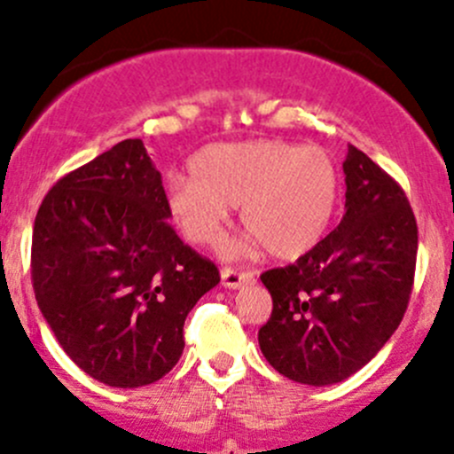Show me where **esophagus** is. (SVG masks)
I'll return each mask as SVG.
<instances>
[{"label": "esophagus", "mask_w": 454, "mask_h": 454, "mask_svg": "<svg viewBox=\"0 0 454 454\" xmlns=\"http://www.w3.org/2000/svg\"><path fill=\"white\" fill-rule=\"evenodd\" d=\"M253 272H248V270H237V268H222V286L223 287H231V290H235V287H241L244 283H250L253 281Z\"/></svg>", "instance_id": "34e87169"}]
</instances>
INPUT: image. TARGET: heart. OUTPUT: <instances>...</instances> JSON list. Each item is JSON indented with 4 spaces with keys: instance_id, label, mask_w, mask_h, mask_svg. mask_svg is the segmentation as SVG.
Listing matches in <instances>:
<instances>
[{
    "instance_id": "heart-1",
    "label": "heart",
    "mask_w": 454,
    "mask_h": 454,
    "mask_svg": "<svg viewBox=\"0 0 454 454\" xmlns=\"http://www.w3.org/2000/svg\"><path fill=\"white\" fill-rule=\"evenodd\" d=\"M191 177L173 176L164 204L168 219L189 244L217 241L228 208L239 206V222L270 256L294 259L327 232L340 176L318 146L283 140L208 145L191 160Z\"/></svg>"
}]
</instances>
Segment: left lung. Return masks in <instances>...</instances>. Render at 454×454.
Masks as SVG:
<instances>
[{
	"label": "left lung",
	"instance_id": "left-lung-1",
	"mask_svg": "<svg viewBox=\"0 0 454 454\" xmlns=\"http://www.w3.org/2000/svg\"><path fill=\"white\" fill-rule=\"evenodd\" d=\"M345 215L336 231L261 281L272 314L259 329L265 360L312 387L342 382L387 345L409 308L418 222L402 186L349 145Z\"/></svg>",
	"mask_w": 454,
	"mask_h": 454
}]
</instances>
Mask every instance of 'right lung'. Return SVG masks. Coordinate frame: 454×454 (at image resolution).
<instances>
[{
  "label": "right lung",
  "instance_id": "right-lung-1",
  "mask_svg": "<svg viewBox=\"0 0 454 454\" xmlns=\"http://www.w3.org/2000/svg\"><path fill=\"white\" fill-rule=\"evenodd\" d=\"M162 176L138 138L63 176L32 231V287L59 345L98 382H155L184 351V320L219 283L167 222Z\"/></svg>",
  "mask_w": 454,
  "mask_h": 454
}]
</instances>
